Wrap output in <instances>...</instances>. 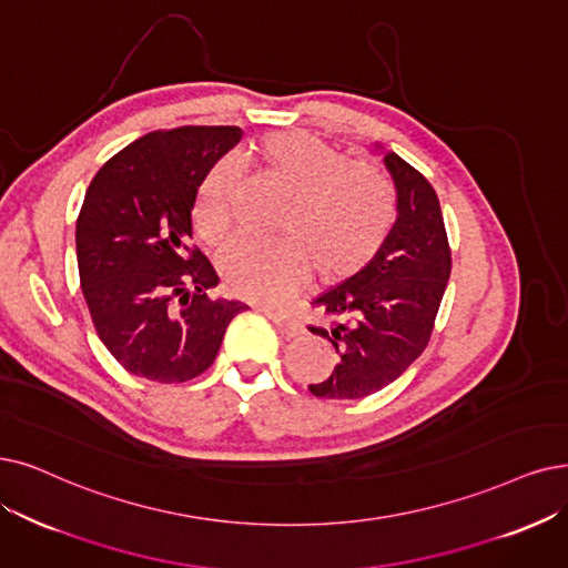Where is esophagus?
<instances>
[{
	"label": "esophagus",
	"instance_id": "34e87169",
	"mask_svg": "<svg viewBox=\"0 0 568 568\" xmlns=\"http://www.w3.org/2000/svg\"><path fill=\"white\" fill-rule=\"evenodd\" d=\"M263 312H265L267 320L277 326V331H280L284 337H298V335H303V324H301L298 320H293L291 314L277 312V310H270V307H265Z\"/></svg>",
	"mask_w": 568,
	"mask_h": 568
}]
</instances>
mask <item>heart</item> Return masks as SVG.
<instances>
[{
	"mask_svg": "<svg viewBox=\"0 0 568 568\" xmlns=\"http://www.w3.org/2000/svg\"><path fill=\"white\" fill-rule=\"evenodd\" d=\"M256 155L296 195L280 223L286 240H242L221 256V275L233 293L275 305L305 286L312 267L320 280L337 282L382 252L396 223L387 176L303 130L267 134ZM237 195V165L223 158L202 181L195 205V225L210 244L231 237Z\"/></svg>",
	"mask_w": 568,
	"mask_h": 568,
	"instance_id": "obj_1",
	"label": "heart"
}]
</instances>
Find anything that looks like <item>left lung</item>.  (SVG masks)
<instances>
[{
    "instance_id": "1",
    "label": "left lung",
    "mask_w": 568,
    "mask_h": 568,
    "mask_svg": "<svg viewBox=\"0 0 568 568\" xmlns=\"http://www.w3.org/2000/svg\"><path fill=\"white\" fill-rule=\"evenodd\" d=\"M384 168L396 189V223L382 252L349 280L312 301L335 347L328 377L310 384L320 398L356 400L400 377L426 349L449 280L452 256L436 191L394 151Z\"/></svg>"
}]
</instances>
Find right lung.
I'll use <instances>...</instances> for the list:
<instances>
[{"label": "right lung", "mask_w": 568, "mask_h": 568, "mask_svg": "<svg viewBox=\"0 0 568 568\" xmlns=\"http://www.w3.org/2000/svg\"><path fill=\"white\" fill-rule=\"evenodd\" d=\"M240 140L235 125L155 130L90 181L77 221L81 291L104 347L132 375L174 384L205 373L246 310L207 296L219 275L191 248L197 189Z\"/></svg>", "instance_id": "obj_1"}]
</instances>
